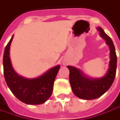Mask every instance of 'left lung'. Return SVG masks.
<instances>
[{
	"label": "left lung",
	"instance_id": "obj_1",
	"mask_svg": "<svg viewBox=\"0 0 120 120\" xmlns=\"http://www.w3.org/2000/svg\"><path fill=\"white\" fill-rule=\"evenodd\" d=\"M97 30L109 47L110 60L107 73L101 78H92L86 76L76 67H67L70 72L69 81L73 92L76 96L84 100H92L101 96L110 88L116 77L117 56L115 46L111 39L101 27H98Z\"/></svg>",
	"mask_w": 120,
	"mask_h": 120
}]
</instances>
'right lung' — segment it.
<instances>
[{
    "label": "right lung",
    "mask_w": 120,
    "mask_h": 120,
    "mask_svg": "<svg viewBox=\"0 0 120 120\" xmlns=\"http://www.w3.org/2000/svg\"><path fill=\"white\" fill-rule=\"evenodd\" d=\"M13 35L5 47L3 56L4 76L8 87L20 101L28 105L44 103L51 96L53 83L60 69L57 65L33 79L25 78L15 71L10 58V46Z\"/></svg>",
    "instance_id": "1"
}]
</instances>
